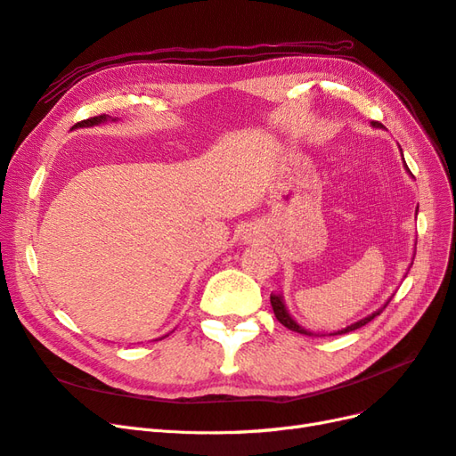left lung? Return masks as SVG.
I'll use <instances>...</instances> for the list:
<instances>
[{"label": "left lung", "instance_id": "8db88e82", "mask_svg": "<svg viewBox=\"0 0 456 456\" xmlns=\"http://www.w3.org/2000/svg\"><path fill=\"white\" fill-rule=\"evenodd\" d=\"M373 126H383L380 125L379 121H373ZM405 163V160H403ZM405 168H407V165H405ZM407 172H411L409 168H407ZM390 303V299L385 303V306L383 308H379V311H375L373 314H370V316H365V318H362V320H358V322H354V324H350V326H346L345 330H341V331H335L333 335H343V333H348V331H354V330H358V328H362V326H365V324H370V322L375 318V316H379L380 313L385 311L387 308V305ZM271 305H273V311H274V316H276V320L281 322V324L284 326V328H288V330H291V331H297V333H303V335H311L313 337V333L311 331H306L305 328H301L296 320H293L291 316H289V313L286 311V305H284V301H282V296H276V293H271Z\"/></svg>", "mask_w": 456, "mask_h": 456}]
</instances>
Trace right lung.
Here are the masks:
<instances>
[{"mask_svg": "<svg viewBox=\"0 0 456 456\" xmlns=\"http://www.w3.org/2000/svg\"><path fill=\"white\" fill-rule=\"evenodd\" d=\"M110 117L108 115H96V117H91V119H85V121H81V123H77L76 126L73 128H77V126H93V125H100V123H104V121H108ZM115 121V119H113Z\"/></svg>", "mask_w": 456, "mask_h": 456, "instance_id": "right-lung-1", "label": "right lung"}]
</instances>
